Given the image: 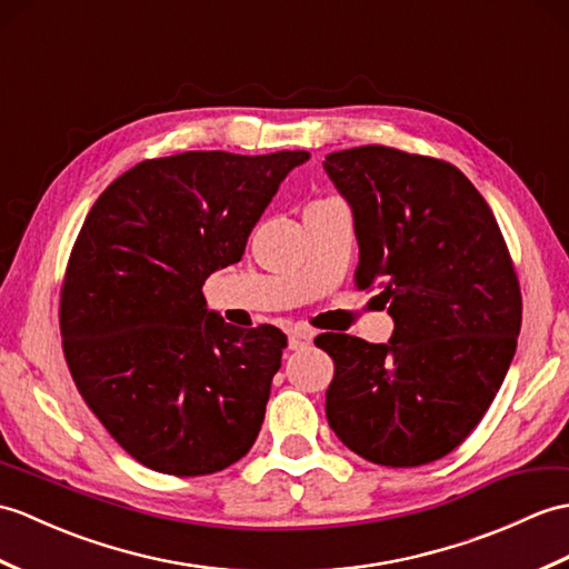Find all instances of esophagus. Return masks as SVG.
I'll return each mask as SVG.
<instances>
[{
	"label": "esophagus",
	"mask_w": 569,
	"mask_h": 569,
	"mask_svg": "<svg viewBox=\"0 0 569 569\" xmlns=\"http://www.w3.org/2000/svg\"><path fill=\"white\" fill-rule=\"evenodd\" d=\"M310 345H312V332H308V329H302V327L290 329V335H288V347L290 349L300 351V349H308Z\"/></svg>",
	"instance_id": "esophagus-1"
}]
</instances>
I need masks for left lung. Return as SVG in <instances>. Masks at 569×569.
<instances>
[{
  "mask_svg": "<svg viewBox=\"0 0 569 569\" xmlns=\"http://www.w3.org/2000/svg\"><path fill=\"white\" fill-rule=\"evenodd\" d=\"M359 240L356 286L378 283L386 345L320 335L335 361L327 421L390 468L439 460L468 439L517 351L521 290L480 191L458 167L382 144L325 157Z\"/></svg>",
  "mask_w": 569,
  "mask_h": 569,
  "instance_id": "left-lung-1",
  "label": "left lung"
}]
</instances>
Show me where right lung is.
Listing matches in <instances>:
<instances>
[{"label":"right lung","mask_w":569,"mask_h":569,"mask_svg":"<svg viewBox=\"0 0 569 569\" xmlns=\"http://www.w3.org/2000/svg\"><path fill=\"white\" fill-rule=\"evenodd\" d=\"M306 150L181 152L128 169L91 206L60 293L64 359L123 451L164 475L237 463L261 429L286 335L208 310L203 283Z\"/></svg>","instance_id":"obj_1"}]
</instances>
